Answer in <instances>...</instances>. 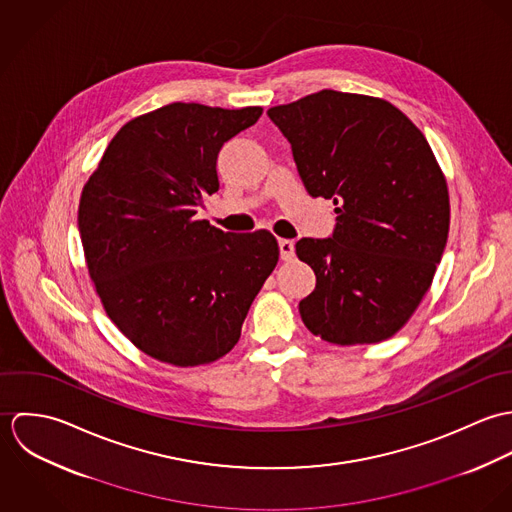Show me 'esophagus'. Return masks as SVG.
Wrapping results in <instances>:
<instances>
[{
	"label": "esophagus",
	"mask_w": 512,
	"mask_h": 512,
	"mask_svg": "<svg viewBox=\"0 0 512 512\" xmlns=\"http://www.w3.org/2000/svg\"><path fill=\"white\" fill-rule=\"evenodd\" d=\"M278 244H280V256H282V260H292L293 252H295V244H293V240L282 238Z\"/></svg>",
	"instance_id": "1"
}]
</instances>
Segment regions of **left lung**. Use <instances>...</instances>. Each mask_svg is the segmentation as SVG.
<instances>
[{"instance_id":"left-lung-1","label":"left lung","mask_w":512,"mask_h":512,"mask_svg":"<svg viewBox=\"0 0 512 512\" xmlns=\"http://www.w3.org/2000/svg\"><path fill=\"white\" fill-rule=\"evenodd\" d=\"M311 197L335 203L329 238H301L315 290L305 327L333 345L380 343L430 290L449 232V195L424 134L390 102L321 90L268 110Z\"/></svg>"}]
</instances>
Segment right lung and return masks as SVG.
<instances>
[{"label":"right lung","mask_w":512,"mask_h":512,"mask_svg":"<svg viewBox=\"0 0 512 512\" xmlns=\"http://www.w3.org/2000/svg\"><path fill=\"white\" fill-rule=\"evenodd\" d=\"M260 116V106H161L122 126L82 189L90 280L116 327L161 363L224 357L278 264L268 230L222 232L195 217L219 191L220 147Z\"/></svg>","instance_id":"1"}]
</instances>
